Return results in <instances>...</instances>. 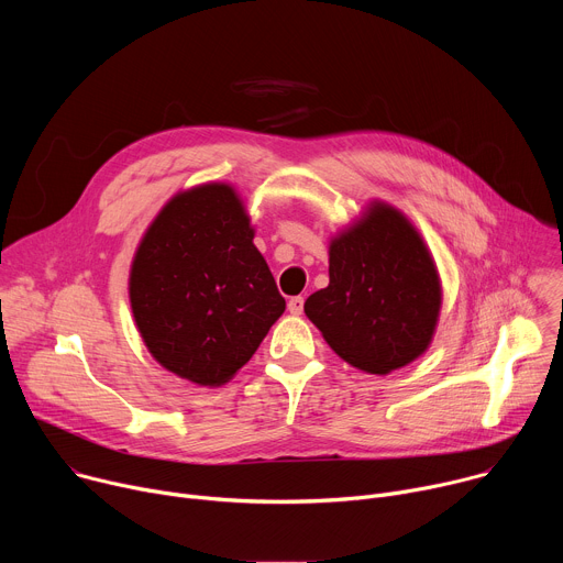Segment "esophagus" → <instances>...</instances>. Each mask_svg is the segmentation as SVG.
Returning a JSON list of instances; mask_svg holds the SVG:
<instances>
[{
  "instance_id": "34e87169",
  "label": "esophagus",
  "mask_w": 563,
  "mask_h": 563,
  "mask_svg": "<svg viewBox=\"0 0 563 563\" xmlns=\"http://www.w3.org/2000/svg\"><path fill=\"white\" fill-rule=\"evenodd\" d=\"M302 305H305V300H302L300 296H294V298H289V302H287V309H289V313H294V316H300V313H302Z\"/></svg>"
}]
</instances>
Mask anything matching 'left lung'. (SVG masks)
<instances>
[{
    "instance_id": "left-lung-1",
    "label": "left lung",
    "mask_w": 563,
    "mask_h": 563,
    "mask_svg": "<svg viewBox=\"0 0 563 563\" xmlns=\"http://www.w3.org/2000/svg\"><path fill=\"white\" fill-rule=\"evenodd\" d=\"M441 278L417 227L374 200L330 243V285L305 300V313L350 365L389 374L432 343Z\"/></svg>"
}]
</instances>
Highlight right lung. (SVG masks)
Returning <instances> with one entry per match:
<instances>
[{
  "label": "right lung",
  "instance_id": "obj_1",
  "mask_svg": "<svg viewBox=\"0 0 563 563\" xmlns=\"http://www.w3.org/2000/svg\"><path fill=\"white\" fill-rule=\"evenodd\" d=\"M129 300L151 356L205 387L233 378L285 311L227 183L191 187L159 209L135 250Z\"/></svg>",
  "mask_w": 563,
  "mask_h": 563
}]
</instances>
